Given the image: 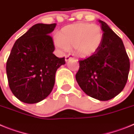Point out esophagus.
Listing matches in <instances>:
<instances>
[{
    "instance_id": "obj_1",
    "label": "esophagus",
    "mask_w": 134,
    "mask_h": 134,
    "mask_svg": "<svg viewBox=\"0 0 134 134\" xmlns=\"http://www.w3.org/2000/svg\"><path fill=\"white\" fill-rule=\"evenodd\" d=\"M71 56H69V55H66L65 59V62L66 63L68 62V61H69L70 59H71Z\"/></svg>"
}]
</instances>
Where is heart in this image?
Masks as SVG:
<instances>
[{"mask_svg":"<svg viewBox=\"0 0 134 134\" xmlns=\"http://www.w3.org/2000/svg\"><path fill=\"white\" fill-rule=\"evenodd\" d=\"M103 37V31L99 25L77 23L63 27L54 38V44L61 51H67L73 47L76 56L85 58L99 50Z\"/></svg>","mask_w":134,"mask_h":134,"instance_id":"heart-1","label":"heart"}]
</instances>
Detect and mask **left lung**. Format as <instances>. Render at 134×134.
<instances>
[{
  "label": "left lung",
  "mask_w": 134,
  "mask_h": 134,
  "mask_svg": "<svg viewBox=\"0 0 134 134\" xmlns=\"http://www.w3.org/2000/svg\"><path fill=\"white\" fill-rule=\"evenodd\" d=\"M102 44L96 53L79 61L76 80L83 91L99 101H108L124 90L130 71V59L122 40L101 20Z\"/></svg>",
  "instance_id": "1"
}]
</instances>
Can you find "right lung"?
<instances>
[{
  "mask_svg": "<svg viewBox=\"0 0 134 134\" xmlns=\"http://www.w3.org/2000/svg\"><path fill=\"white\" fill-rule=\"evenodd\" d=\"M56 23H38L31 26L14 43L7 62L8 85L14 96L25 103L46 98L53 89L57 69L65 64L58 58L49 35Z\"/></svg>",
  "mask_w": 134,
  "mask_h": 134,
  "instance_id": "add662e5",
  "label": "right lung"
}]
</instances>
